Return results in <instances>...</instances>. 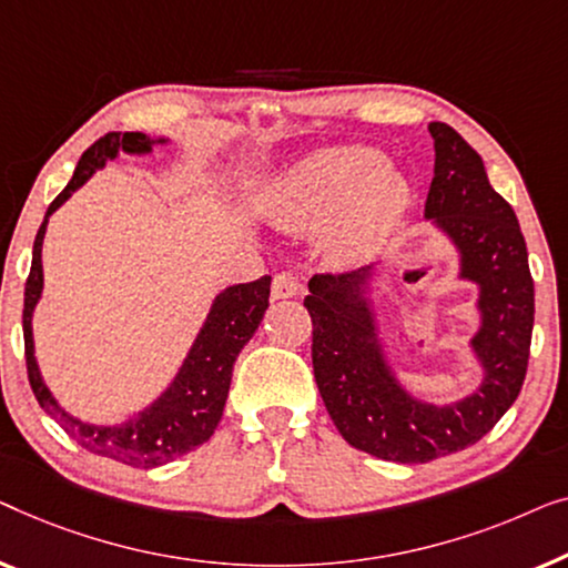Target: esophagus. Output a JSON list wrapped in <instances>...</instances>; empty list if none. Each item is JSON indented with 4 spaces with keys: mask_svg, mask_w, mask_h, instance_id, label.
<instances>
[{
    "mask_svg": "<svg viewBox=\"0 0 568 568\" xmlns=\"http://www.w3.org/2000/svg\"><path fill=\"white\" fill-rule=\"evenodd\" d=\"M301 293V277L293 273H277L273 281V298L283 301V298H293V295Z\"/></svg>",
    "mask_w": 568,
    "mask_h": 568,
    "instance_id": "obj_1",
    "label": "esophagus"
}]
</instances>
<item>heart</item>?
<instances>
[{
  "instance_id": "1",
  "label": "heart",
  "mask_w": 568,
  "mask_h": 568,
  "mask_svg": "<svg viewBox=\"0 0 568 568\" xmlns=\"http://www.w3.org/2000/svg\"><path fill=\"white\" fill-rule=\"evenodd\" d=\"M402 174L383 166L378 151L329 149L303 162L275 193V213L291 226H324L334 217L329 246L339 257L378 250L409 207Z\"/></svg>"
}]
</instances>
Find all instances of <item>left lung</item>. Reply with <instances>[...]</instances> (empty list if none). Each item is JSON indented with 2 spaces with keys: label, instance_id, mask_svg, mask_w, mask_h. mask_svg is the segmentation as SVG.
<instances>
[{
  "label": "left lung",
  "instance_id": "obj_1",
  "mask_svg": "<svg viewBox=\"0 0 568 568\" xmlns=\"http://www.w3.org/2000/svg\"><path fill=\"white\" fill-rule=\"evenodd\" d=\"M429 133L435 178L425 215L458 246L460 277L481 291V329L470 339L484 365L481 388L433 406L398 386L363 298L367 270L314 275L303 301L314 324V378L332 422L357 450L394 463H429L481 440L520 396L532 337L535 287L513 205L489 185L481 156L455 128L429 123Z\"/></svg>",
  "mask_w": 568,
  "mask_h": 568
}]
</instances>
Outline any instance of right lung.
I'll return each instance as SVG.
<instances>
[{
  "label": "right lung",
  "mask_w": 568,
  "mask_h": 568,
  "mask_svg": "<svg viewBox=\"0 0 568 568\" xmlns=\"http://www.w3.org/2000/svg\"><path fill=\"white\" fill-rule=\"evenodd\" d=\"M151 141L146 133L139 131H113L105 133L102 139L92 143L79 159L74 178L67 187L61 190L59 197L48 205L45 219L38 229L36 244H33V265H30V275L26 283V308H22V334H26V365H28V381L30 388L41 404V409L48 417L61 425L71 440H77L84 450L102 458H113L118 463L133 468H154L164 466L180 455L195 450L203 445L213 429L219 427L223 406H226L231 373H234V363L252 334L265 316V308L270 306V283L273 277L265 275L260 281L239 283L223 291L219 298L213 301L211 314H207L201 334H197L193 349H190L185 365L180 367L178 378L162 396L156 398L149 409L139 412V417L128 419L125 425L118 427H94L87 422H79L55 404L51 390L45 388L38 371L36 355H33V329H30V318H33L36 303L41 301L43 291V265H41V250L43 236L48 226V215L63 201H69L77 187H82L87 180L92 178L94 170L105 166L108 159H115L118 151H128V154H146L151 151ZM164 143V139H159Z\"/></svg>",
  "instance_id": "1"
}]
</instances>
